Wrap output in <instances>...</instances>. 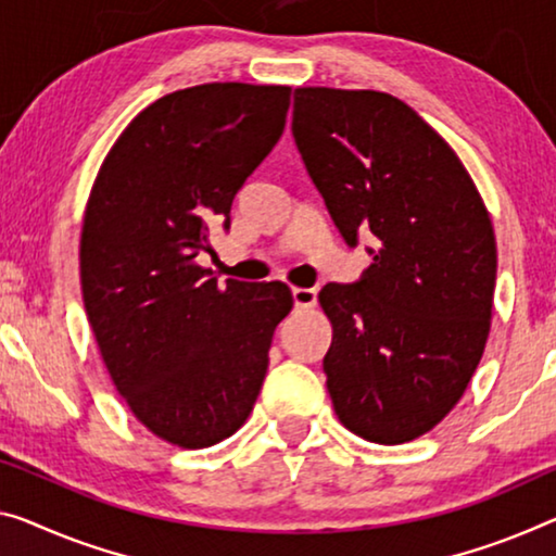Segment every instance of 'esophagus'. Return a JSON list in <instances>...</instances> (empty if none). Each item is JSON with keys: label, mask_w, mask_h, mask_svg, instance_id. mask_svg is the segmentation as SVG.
Masks as SVG:
<instances>
[{"label": "esophagus", "mask_w": 556, "mask_h": 556, "mask_svg": "<svg viewBox=\"0 0 556 556\" xmlns=\"http://www.w3.org/2000/svg\"><path fill=\"white\" fill-rule=\"evenodd\" d=\"M290 293H293L295 307H313L318 303V290L315 288H293Z\"/></svg>", "instance_id": "obj_1"}]
</instances>
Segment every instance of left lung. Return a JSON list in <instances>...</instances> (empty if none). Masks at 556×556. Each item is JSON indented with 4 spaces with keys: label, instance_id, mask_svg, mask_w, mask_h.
<instances>
[{
    "label": "left lung",
    "instance_id": "1",
    "mask_svg": "<svg viewBox=\"0 0 556 556\" xmlns=\"http://www.w3.org/2000/svg\"><path fill=\"white\" fill-rule=\"evenodd\" d=\"M290 129L345 243L375 236L363 276L318 295L338 420L378 445L420 438L463 397L490 336L492 220L457 153L390 93L295 89Z\"/></svg>",
    "mask_w": 556,
    "mask_h": 556
}]
</instances>
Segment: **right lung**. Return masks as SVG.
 Here are the masks:
<instances>
[{"label": "right lung", "instance_id": "obj_1", "mask_svg": "<svg viewBox=\"0 0 556 556\" xmlns=\"http://www.w3.org/2000/svg\"><path fill=\"white\" fill-rule=\"evenodd\" d=\"M288 87L203 84L143 109L101 164L81 228V293L118 395L161 440L208 447L251 415L286 283H218L195 263L276 147Z\"/></svg>", "mask_w": 556, "mask_h": 556}]
</instances>
